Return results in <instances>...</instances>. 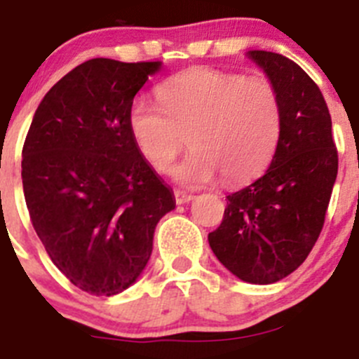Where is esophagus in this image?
Wrapping results in <instances>:
<instances>
[{
    "label": "esophagus",
    "instance_id": "obj_1",
    "mask_svg": "<svg viewBox=\"0 0 359 359\" xmlns=\"http://www.w3.org/2000/svg\"><path fill=\"white\" fill-rule=\"evenodd\" d=\"M173 196H175L177 203H186V202H191V200H193L191 193L180 191V189H175V191H173Z\"/></svg>",
    "mask_w": 359,
    "mask_h": 359
}]
</instances>
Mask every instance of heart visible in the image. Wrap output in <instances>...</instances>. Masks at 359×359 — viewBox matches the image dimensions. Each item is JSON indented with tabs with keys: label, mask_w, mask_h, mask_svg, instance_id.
Segmentation results:
<instances>
[{
	"label": "heart",
	"mask_w": 359,
	"mask_h": 359,
	"mask_svg": "<svg viewBox=\"0 0 359 359\" xmlns=\"http://www.w3.org/2000/svg\"><path fill=\"white\" fill-rule=\"evenodd\" d=\"M159 105L137 98L127 123L141 156L168 173L180 151L193 147L177 177L200 186L224 177L243 184L270 164L280 134V100L264 76L191 67L157 87Z\"/></svg>",
	"instance_id": "heart-1"
}]
</instances>
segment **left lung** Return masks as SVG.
<instances>
[{"instance_id":"left-lung-1","label":"left lung","mask_w":359,"mask_h":359,"mask_svg":"<svg viewBox=\"0 0 359 359\" xmlns=\"http://www.w3.org/2000/svg\"><path fill=\"white\" fill-rule=\"evenodd\" d=\"M276 86L280 134L263 177L227 196L208 240L229 272L252 284L277 283L304 263L325 222L338 173L331 114L300 66L272 51H248Z\"/></svg>"}]
</instances>
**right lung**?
<instances>
[{
    "label": "right lung",
    "instance_id": "right-lung-1",
    "mask_svg": "<svg viewBox=\"0 0 359 359\" xmlns=\"http://www.w3.org/2000/svg\"><path fill=\"white\" fill-rule=\"evenodd\" d=\"M159 67L86 60L46 93L22 144L32 225L55 266L91 295L135 283L159 219L175 209L127 123L134 96Z\"/></svg>",
    "mask_w": 359,
    "mask_h": 359
}]
</instances>
